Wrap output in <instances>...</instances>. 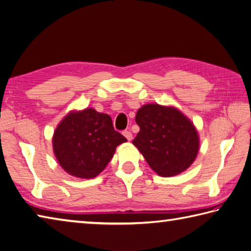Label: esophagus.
I'll return each mask as SVG.
<instances>
[{
	"instance_id": "obj_1",
	"label": "esophagus",
	"mask_w": 251,
	"mask_h": 251,
	"mask_svg": "<svg viewBox=\"0 0 251 251\" xmlns=\"http://www.w3.org/2000/svg\"><path fill=\"white\" fill-rule=\"evenodd\" d=\"M124 135L126 136V139L127 141H131L132 140V133L130 131H125L124 132Z\"/></svg>"
}]
</instances>
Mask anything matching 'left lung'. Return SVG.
<instances>
[{"label": "left lung", "mask_w": 251, "mask_h": 251, "mask_svg": "<svg viewBox=\"0 0 251 251\" xmlns=\"http://www.w3.org/2000/svg\"><path fill=\"white\" fill-rule=\"evenodd\" d=\"M135 121L140 132L133 145L158 176H177L195 161L198 131L176 107L145 104L137 110Z\"/></svg>", "instance_id": "8db88e82"}]
</instances>
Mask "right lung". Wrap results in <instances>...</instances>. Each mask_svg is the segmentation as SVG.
<instances>
[{
  "label": "right lung",
  "mask_w": 251,
  "mask_h": 251,
  "mask_svg": "<svg viewBox=\"0 0 251 251\" xmlns=\"http://www.w3.org/2000/svg\"><path fill=\"white\" fill-rule=\"evenodd\" d=\"M126 139L112 126L110 116L94 108L71 110L56 126L53 151L68 175L93 178L104 170Z\"/></svg>",
  "instance_id": "right-lung-1"
}]
</instances>
